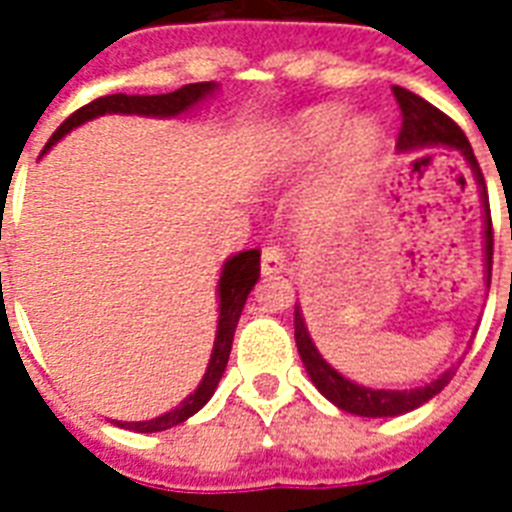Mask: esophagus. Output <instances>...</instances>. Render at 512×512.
Wrapping results in <instances>:
<instances>
[{
  "label": "esophagus",
  "mask_w": 512,
  "mask_h": 512,
  "mask_svg": "<svg viewBox=\"0 0 512 512\" xmlns=\"http://www.w3.org/2000/svg\"><path fill=\"white\" fill-rule=\"evenodd\" d=\"M260 268H263L265 276H273V273H287V252L276 244L263 249V260H260Z\"/></svg>",
  "instance_id": "obj_1"
}]
</instances>
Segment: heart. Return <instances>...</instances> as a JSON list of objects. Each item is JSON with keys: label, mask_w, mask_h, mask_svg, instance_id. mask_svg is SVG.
<instances>
[{"label": "heart", "mask_w": 512, "mask_h": 512, "mask_svg": "<svg viewBox=\"0 0 512 512\" xmlns=\"http://www.w3.org/2000/svg\"><path fill=\"white\" fill-rule=\"evenodd\" d=\"M382 140L385 130L374 114H356L348 119L342 106H316L289 122L281 135L279 156L284 164H300L329 148L316 193L321 199L340 201L372 172Z\"/></svg>", "instance_id": "obj_1"}]
</instances>
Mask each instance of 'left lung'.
Instances as JSON below:
<instances>
[{
    "mask_svg": "<svg viewBox=\"0 0 512 512\" xmlns=\"http://www.w3.org/2000/svg\"><path fill=\"white\" fill-rule=\"evenodd\" d=\"M393 95H396L398 106H401V135H398V151L401 154H412V151H420V148L430 146H444L452 148L457 154L468 162L470 172L476 177L478 196H481V207H484V268H486V284L492 279V212H489V196H486V183L484 175H481V167H478L476 156H473V148H470L465 132L457 127V124L449 119L446 114H441L436 106H430L428 100H422L420 95L404 90V87H393ZM295 342L297 353L303 358L305 372L311 377V382L319 388V393L324 398H329L337 409L350 414H358V417H398V414H406L417 409V406L428 404L430 398L441 393V390L449 385V380L457 372V366L446 369L441 377H436L428 385L422 388H409V390H390V388H366V385H358V382L348 380L345 374H340L335 366L329 364L327 358L321 356L316 342H313L311 332H308V324L303 319V308L295 303Z\"/></svg>",
    "mask_w": 512,
    "mask_h": 512,
    "instance_id": "left-lung-1",
    "label": "left lung"
}]
</instances>
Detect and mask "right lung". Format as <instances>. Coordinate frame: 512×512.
I'll return each mask as SVG.
<instances>
[{
	"mask_svg": "<svg viewBox=\"0 0 512 512\" xmlns=\"http://www.w3.org/2000/svg\"><path fill=\"white\" fill-rule=\"evenodd\" d=\"M220 84L217 82H196L185 84L180 90L167 92V95H106L82 106L76 114H71L66 122L60 124L50 143L44 146L42 156L50 151L60 138H66L68 132L82 127L84 122H92L98 116L106 114H138V116H154V119H177V116L191 114L193 108H199L204 100L215 98ZM260 279V249H244L239 255H231L220 268V279H217V332H215V345H212V356H209L207 372L201 377L199 388L193 390L191 396H185L175 409L164 412L162 417L143 422H122L114 420V425L135 433H159V430L175 428L180 422L199 412L201 406L207 404L212 393L217 390V382L223 377L225 366H228V356H231L233 345V332L241 319V311L247 305V297L252 287Z\"/></svg>",
	"mask_w": 512,
	"mask_h": 512,
	"instance_id": "1",
	"label": "right lung"
}]
</instances>
